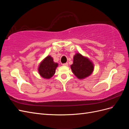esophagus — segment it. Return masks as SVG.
<instances>
[{"label":"esophagus","mask_w":129,"mask_h":129,"mask_svg":"<svg viewBox=\"0 0 129 129\" xmlns=\"http://www.w3.org/2000/svg\"><path fill=\"white\" fill-rule=\"evenodd\" d=\"M62 65L64 66H68V63H65L62 64Z\"/></svg>","instance_id":"esophagus-1"}]
</instances>
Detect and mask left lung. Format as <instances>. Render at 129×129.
<instances>
[{"mask_svg": "<svg viewBox=\"0 0 129 129\" xmlns=\"http://www.w3.org/2000/svg\"><path fill=\"white\" fill-rule=\"evenodd\" d=\"M71 68L76 77L82 80L91 75L94 69V65L88 57L77 53L73 57V63L71 66Z\"/></svg>", "mask_w": 129, "mask_h": 129, "instance_id": "obj_1", "label": "left lung"}]
</instances>
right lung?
Instances as JSON below:
<instances>
[{"instance_id":"right-lung-1","label":"right lung","mask_w":129,"mask_h":129,"mask_svg":"<svg viewBox=\"0 0 129 129\" xmlns=\"http://www.w3.org/2000/svg\"><path fill=\"white\" fill-rule=\"evenodd\" d=\"M58 63L54 62L53 58L50 55L46 56L40 63L38 72L44 79H49L55 74Z\"/></svg>"}]
</instances>
